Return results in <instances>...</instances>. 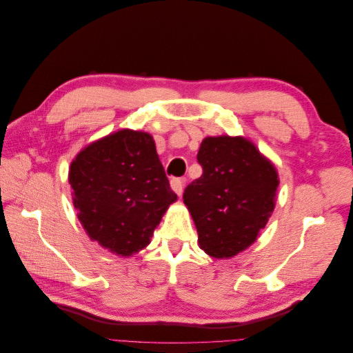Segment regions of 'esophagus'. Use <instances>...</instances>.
Masks as SVG:
<instances>
[{"label": "esophagus", "instance_id": "obj_1", "mask_svg": "<svg viewBox=\"0 0 353 353\" xmlns=\"http://www.w3.org/2000/svg\"><path fill=\"white\" fill-rule=\"evenodd\" d=\"M184 183H185V181L183 178H172V179H170V187H172V190L175 191L178 196H181V193H183Z\"/></svg>", "mask_w": 353, "mask_h": 353}]
</instances>
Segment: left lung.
Wrapping results in <instances>:
<instances>
[{
    "label": "left lung",
    "instance_id": "left-lung-1",
    "mask_svg": "<svg viewBox=\"0 0 353 353\" xmlns=\"http://www.w3.org/2000/svg\"><path fill=\"white\" fill-rule=\"evenodd\" d=\"M197 162L203 174L187 185L183 199L200 249L218 259L232 258L254 243L268 222L279 174L243 137H206Z\"/></svg>",
    "mask_w": 353,
    "mask_h": 353
}]
</instances>
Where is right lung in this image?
<instances>
[{
	"instance_id": "1",
	"label": "right lung",
	"mask_w": 353,
	"mask_h": 353,
	"mask_svg": "<svg viewBox=\"0 0 353 353\" xmlns=\"http://www.w3.org/2000/svg\"><path fill=\"white\" fill-rule=\"evenodd\" d=\"M73 206L91 240L119 256L150 243L176 194L153 137L121 130L85 147L69 169Z\"/></svg>"
}]
</instances>
